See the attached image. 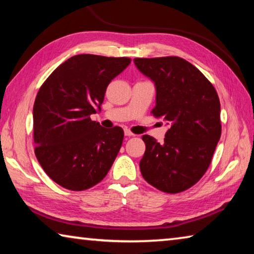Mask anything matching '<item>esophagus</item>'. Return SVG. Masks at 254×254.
Listing matches in <instances>:
<instances>
[{"label":"esophagus","instance_id":"34e87169","mask_svg":"<svg viewBox=\"0 0 254 254\" xmlns=\"http://www.w3.org/2000/svg\"><path fill=\"white\" fill-rule=\"evenodd\" d=\"M124 134H126L127 136H132V135H134V134H133V133H132L130 130H127V128H126V130H124Z\"/></svg>","mask_w":254,"mask_h":254}]
</instances>
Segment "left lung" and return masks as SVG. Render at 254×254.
Instances as JSON below:
<instances>
[{
	"label": "left lung",
	"instance_id": "left-lung-1",
	"mask_svg": "<svg viewBox=\"0 0 254 254\" xmlns=\"http://www.w3.org/2000/svg\"><path fill=\"white\" fill-rule=\"evenodd\" d=\"M134 64L156 85L153 117L170 124L163 143L142 135L141 174L159 190L177 194L208 169L222 132L220 98L200 70L183 58H135Z\"/></svg>",
	"mask_w": 254,
	"mask_h": 254
}]
</instances>
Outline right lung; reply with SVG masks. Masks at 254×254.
<instances>
[{
  "mask_svg": "<svg viewBox=\"0 0 254 254\" xmlns=\"http://www.w3.org/2000/svg\"><path fill=\"white\" fill-rule=\"evenodd\" d=\"M127 57L77 55L51 72L33 105L34 153L49 177L69 190L95 186L109 173L123 142L122 127L92 121Z\"/></svg>",
  "mask_w": 254,
  "mask_h": 254,
  "instance_id": "add662e5",
  "label": "right lung"
}]
</instances>
